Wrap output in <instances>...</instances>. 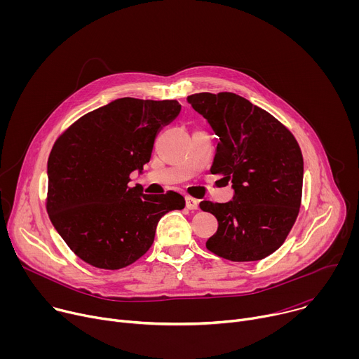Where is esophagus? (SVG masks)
<instances>
[{
  "mask_svg": "<svg viewBox=\"0 0 359 359\" xmlns=\"http://www.w3.org/2000/svg\"><path fill=\"white\" fill-rule=\"evenodd\" d=\"M186 208L189 210H197L198 209V201L190 196H186Z\"/></svg>",
  "mask_w": 359,
  "mask_h": 359,
  "instance_id": "esophagus-1",
  "label": "esophagus"
}]
</instances>
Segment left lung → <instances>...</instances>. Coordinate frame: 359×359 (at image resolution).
<instances>
[{
    "label": "left lung",
    "mask_w": 359,
    "mask_h": 359,
    "mask_svg": "<svg viewBox=\"0 0 359 359\" xmlns=\"http://www.w3.org/2000/svg\"><path fill=\"white\" fill-rule=\"evenodd\" d=\"M219 137L210 172L231 182L233 200H203L217 231L206 247L231 262H257L288 236L299 212L304 161L292 133L264 109L231 93L187 96Z\"/></svg>",
    "instance_id": "left-lung-1"
}]
</instances>
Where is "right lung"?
<instances>
[{
	"label": "right lung",
	"mask_w": 359,
	"mask_h": 359,
	"mask_svg": "<svg viewBox=\"0 0 359 359\" xmlns=\"http://www.w3.org/2000/svg\"><path fill=\"white\" fill-rule=\"evenodd\" d=\"M182 107L177 100L121 97L71 125L48 159L46 212L85 263L119 270L150 248L159 220L184 208L176 191L144 194L128 187L142 173L153 143Z\"/></svg>",
	"instance_id": "add662e5"
}]
</instances>
